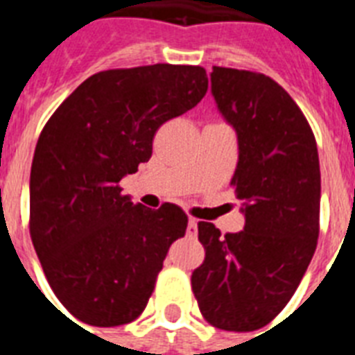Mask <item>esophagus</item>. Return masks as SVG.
Listing matches in <instances>:
<instances>
[{"label":"esophagus","mask_w":355,"mask_h":355,"mask_svg":"<svg viewBox=\"0 0 355 355\" xmlns=\"http://www.w3.org/2000/svg\"><path fill=\"white\" fill-rule=\"evenodd\" d=\"M186 234H188V237H195V236H197V219H193V217H189L188 230H186Z\"/></svg>","instance_id":"obj_1"}]
</instances>
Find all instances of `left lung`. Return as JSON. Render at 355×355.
Returning <instances> with one entry per match:
<instances>
[{
	"instance_id": "8db88e82",
	"label": "left lung",
	"mask_w": 355,
	"mask_h": 355,
	"mask_svg": "<svg viewBox=\"0 0 355 355\" xmlns=\"http://www.w3.org/2000/svg\"><path fill=\"white\" fill-rule=\"evenodd\" d=\"M219 112L237 134L230 180L245 228L221 236L199 223L205 261L191 275L199 309L227 331L263 328L297 291L319 237L320 167L308 119L276 80L247 69L211 71Z\"/></svg>"
}]
</instances>
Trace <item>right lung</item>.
<instances>
[{
    "mask_svg": "<svg viewBox=\"0 0 355 355\" xmlns=\"http://www.w3.org/2000/svg\"><path fill=\"white\" fill-rule=\"evenodd\" d=\"M206 69L153 64L92 75L42 130L31 166L29 232L53 293L75 319H138L188 216L132 205L119 180L153 155L156 130L205 97Z\"/></svg>",
    "mask_w": 355,
    "mask_h": 355,
    "instance_id": "right-lung-1",
    "label": "right lung"
}]
</instances>
